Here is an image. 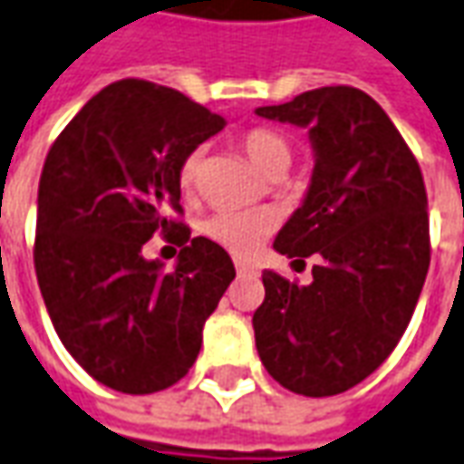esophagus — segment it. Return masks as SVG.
Segmentation results:
<instances>
[{
  "instance_id": "obj_1",
  "label": "esophagus",
  "mask_w": 464,
  "mask_h": 464,
  "mask_svg": "<svg viewBox=\"0 0 464 464\" xmlns=\"http://www.w3.org/2000/svg\"><path fill=\"white\" fill-rule=\"evenodd\" d=\"M236 272H238V276H258V269L248 261H236Z\"/></svg>"
}]
</instances>
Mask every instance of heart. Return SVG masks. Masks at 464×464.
<instances>
[{"label":"heart","mask_w":464,"mask_h":464,"mask_svg":"<svg viewBox=\"0 0 464 464\" xmlns=\"http://www.w3.org/2000/svg\"><path fill=\"white\" fill-rule=\"evenodd\" d=\"M241 147L246 157L251 160V165L266 178L285 175L292 165V141L276 129H251L248 134H244ZM200 160H203V150H192L182 160L178 178L185 190L195 188L198 175H200ZM272 228L274 216L269 210H218L203 226L210 241H216L238 256L254 254L258 244L272 233Z\"/></svg>","instance_id":"1"}]
</instances>
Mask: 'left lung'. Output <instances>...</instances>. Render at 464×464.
Segmentation results:
<instances>
[{
  "instance_id": "8db88e82",
  "label": "left lung",
  "mask_w": 464,
  "mask_h": 464,
  "mask_svg": "<svg viewBox=\"0 0 464 464\" xmlns=\"http://www.w3.org/2000/svg\"><path fill=\"white\" fill-rule=\"evenodd\" d=\"M256 113L310 134V188L274 248L320 258L304 286L264 272L258 358L285 389L335 396L389 358L414 314L430 269L421 169L386 111L358 88H314Z\"/></svg>"
}]
</instances>
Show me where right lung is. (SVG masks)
Wrapping results in <instances>:
<instances>
[{
    "label": "right lung",
    "instance_id": "right-lung-1",
    "mask_svg": "<svg viewBox=\"0 0 464 464\" xmlns=\"http://www.w3.org/2000/svg\"><path fill=\"white\" fill-rule=\"evenodd\" d=\"M226 119L175 88L126 78L99 91L47 152L34 272L65 351L99 383L154 393L195 363L203 324L236 276L226 248L172 220L179 165ZM182 245L175 270L140 254Z\"/></svg>",
    "mask_w": 464,
    "mask_h": 464
}]
</instances>
